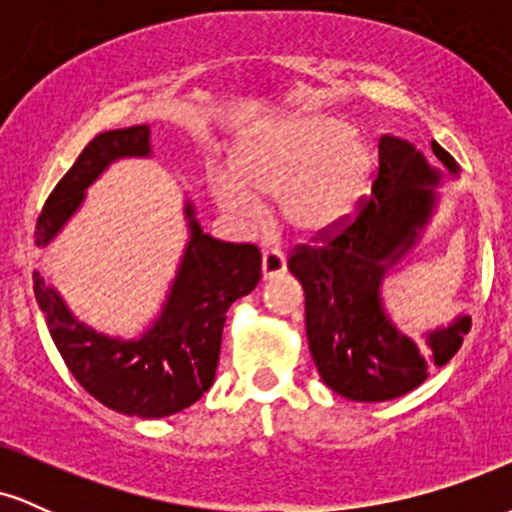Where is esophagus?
<instances>
[{
  "instance_id": "34e87169",
  "label": "esophagus",
  "mask_w": 512,
  "mask_h": 512,
  "mask_svg": "<svg viewBox=\"0 0 512 512\" xmlns=\"http://www.w3.org/2000/svg\"><path fill=\"white\" fill-rule=\"evenodd\" d=\"M286 272V257L281 250H267L262 255V276L264 279H274V276Z\"/></svg>"
}]
</instances>
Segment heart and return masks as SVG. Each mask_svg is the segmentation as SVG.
Returning a JSON list of instances; mask_svg holds the SVG:
<instances>
[{
	"instance_id": "1",
	"label": "heart",
	"mask_w": 512,
	"mask_h": 512,
	"mask_svg": "<svg viewBox=\"0 0 512 512\" xmlns=\"http://www.w3.org/2000/svg\"><path fill=\"white\" fill-rule=\"evenodd\" d=\"M370 156L349 137L337 117L308 115L262 132L238 149L233 178L214 180L223 209L255 219L260 202L252 192L279 197L281 216L305 233L337 226L366 192Z\"/></svg>"
}]
</instances>
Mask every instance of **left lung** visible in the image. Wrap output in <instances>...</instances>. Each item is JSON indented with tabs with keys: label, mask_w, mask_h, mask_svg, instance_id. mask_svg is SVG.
I'll return each mask as SVG.
<instances>
[{
	"label": "left lung",
	"mask_w": 512,
	"mask_h": 512,
	"mask_svg": "<svg viewBox=\"0 0 512 512\" xmlns=\"http://www.w3.org/2000/svg\"><path fill=\"white\" fill-rule=\"evenodd\" d=\"M433 154L457 170L443 146ZM436 182L414 146L395 137L378 144V168L351 216L317 231L291 250L289 269L305 291V330L310 354L330 390L351 402H387L419 387L445 366L472 327L460 317L426 344L397 332L378 301L385 269L414 243L416 228L431 214Z\"/></svg>",
	"instance_id": "obj_1"
}]
</instances>
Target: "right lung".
I'll list each match as a JSON object with an SVG mask.
<instances>
[{
  "mask_svg": "<svg viewBox=\"0 0 512 512\" xmlns=\"http://www.w3.org/2000/svg\"><path fill=\"white\" fill-rule=\"evenodd\" d=\"M149 154V127L101 132L45 199L35 243L48 245L84 199V190L110 161ZM190 216V245L156 327L139 342H115L76 322L38 272L33 291L48 315V330L72 375L91 397L120 414L161 419L195 404L214 383L226 310L255 289L262 274L260 248L223 243L202 233Z\"/></svg>",
  "mask_w": 512,
  "mask_h": 512,
  "instance_id": "right-lung-1",
  "label": "right lung"
}]
</instances>
